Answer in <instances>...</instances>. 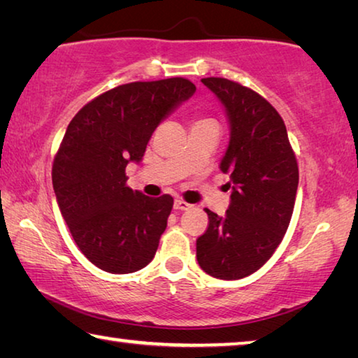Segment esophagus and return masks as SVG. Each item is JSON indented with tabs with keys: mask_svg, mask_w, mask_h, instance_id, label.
<instances>
[{
	"mask_svg": "<svg viewBox=\"0 0 358 358\" xmlns=\"http://www.w3.org/2000/svg\"><path fill=\"white\" fill-rule=\"evenodd\" d=\"M189 207H191V205L187 203V202L181 201V199H175V202H173V208L175 210H187Z\"/></svg>",
	"mask_w": 358,
	"mask_h": 358,
	"instance_id": "34e87169",
	"label": "esophagus"
}]
</instances>
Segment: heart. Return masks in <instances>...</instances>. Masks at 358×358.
<instances>
[{
	"instance_id": "heart-1",
	"label": "heart",
	"mask_w": 358,
	"mask_h": 358,
	"mask_svg": "<svg viewBox=\"0 0 358 358\" xmlns=\"http://www.w3.org/2000/svg\"><path fill=\"white\" fill-rule=\"evenodd\" d=\"M205 121H213V120H210V118H199L196 123H205Z\"/></svg>"
}]
</instances>
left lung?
Instances as JSON below:
<instances>
[{
  "label": "left lung",
  "instance_id": "1",
  "mask_svg": "<svg viewBox=\"0 0 358 358\" xmlns=\"http://www.w3.org/2000/svg\"><path fill=\"white\" fill-rule=\"evenodd\" d=\"M226 108L230 141L221 161L232 189L224 216L208 208L197 238V262L220 280H241L268 260L292 217L299 164L286 124L268 101L238 82L202 78Z\"/></svg>",
  "mask_w": 358,
  "mask_h": 358
}]
</instances>
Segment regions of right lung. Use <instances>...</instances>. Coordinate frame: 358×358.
<instances>
[{
	"instance_id": "obj_1",
	"label": "right lung",
	"mask_w": 358,
	"mask_h": 358,
	"mask_svg": "<svg viewBox=\"0 0 358 358\" xmlns=\"http://www.w3.org/2000/svg\"><path fill=\"white\" fill-rule=\"evenodd\" d=\"M196 85L183 77L120 85L85 104L53 159L57 202L78 250L98 268L134 273L153 260L173 207L126 185L157 124Z\"/></svg>"
}]
</instances>
